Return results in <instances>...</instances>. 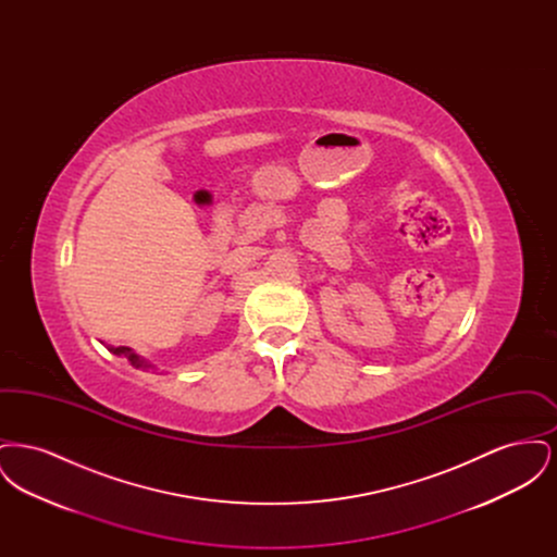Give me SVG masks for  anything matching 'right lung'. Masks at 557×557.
Listing matches in <instances>:
<instances>
[{"mask_svg": "<svg viewBox=\"0 0 557 557\" xmlns=\"http://www.w3.org/2000/svg\"><path fill=\"white\" fill-rule=\"evenodd\" d=\"M114 355H123L129 363H132L133 368H148V363H144L135 352H133L132 348H127V346H119V348H110Z\"/></svg>", "mask_w": 557, "mask_h": 557, "instance_id": "right-lung-1", "label": "right lung"}]
</instances>
